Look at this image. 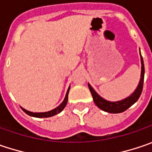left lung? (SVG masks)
Here are the masks:
<instances>
[{
  "instance_id": "obj_1",
  "label": "left lung",
  "mask_w": 152,
  "mask_h": 152,
  "mask_svg": "<svg viewBox=\"0 0 152 152\" xmlns=\"http://www.w3.org/2000/svg\"><path fill=\"white\" fill-rule=\"evenodd\" d=\"M140 61H141V74H140V79L139 84L131 95H129V97L123 99L122 100L109 101V100L104 99L101 96L99 95L96 93L95 90L92 88V86L89 83H88L89 90H90L92 96H93V99H94V101L99 109H101L104 111L109 112V113H121V112H123L126 110L129 109L130 106H132L139 99L142 93L144 76H145V66H144V61L142 58L141 53H140Z\"/></svg>"
}]
</instances>
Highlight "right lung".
<instances>
[{
	"instance_id": "add662e5",
	"label": "right lung",
	"mask_w": 152,
	"mask_h": 152,
	"mask_svg": "<svg viewBox=\"0 0 152 152\" xmlns=\"http://www.w3.org/2000/svg\"><path fill=\"white\" fill-rule=\"evenodd\" d=\"M69 87L68 90H67V93H66V95L64 97V99L63 100V102L61 103L58 107H56L55 109L49 110V111H46V112H32L30 110H27L23 109V107H21L23 111L27 114V115H30V116H34V117H37V118H45V117H50V116H53V115H55L58 113H60L64 107L66 106V104L68 102V94H69Z\"/></svg>"
}]
</instances>
